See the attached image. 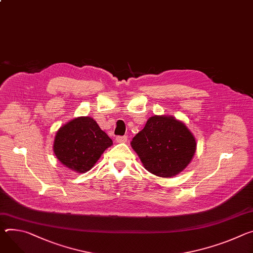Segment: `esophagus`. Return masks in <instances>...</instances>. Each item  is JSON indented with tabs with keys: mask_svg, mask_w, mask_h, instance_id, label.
Masks as SVG:
<instances>
[{
	"mask_svg": "<svg viewBox=\"0 0 253 253\" xmlns=\"http://www.w3.org/2000/svg\"><path fill=\"white\" fill-rule=\"evenodd\" d=\"M116 141L118 143H125L127 141V136H116Z\"/></svg>",
	"mask_w": 253,
	"mask_h": 253,
	"instance_id": "obj_1",
	"label": "esophagus"
}]
</instances>
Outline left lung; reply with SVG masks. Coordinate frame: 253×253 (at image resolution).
<instances>
[{
	"instance_id": "1",
	"label": "left lung",
	"mask_w": 253,
	"mask_h": 253,
	"mask_svg": "<svg viewBox=\"0 0 253 253\" xmlns=\"http://www.w3.org/2000/svg\"><path fill=\"white\" fill-rule=\"evenodd\" d=\"M145 169L170 177L185 169L196 151V140L187 126L173 117L153 116L131 142Z\"/></svg>"
}]
</instances>
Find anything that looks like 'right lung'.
<instances>
[{"label": "right lung", "mask_w": 253, "mask_h": 253, "mask_svg": "<svg viewBox=\"0 0 253 253\" xmlns=\"http://www.w3.org/2000/svg\"><path fill=\"white\" fill-rule=\"evenodd\" d=\"M112 144V139L93 118L79 117L59 128L53 150L63 166L77 172H85Z\"/></svg>", "instance_id": "obj_1"}]
</instances>
